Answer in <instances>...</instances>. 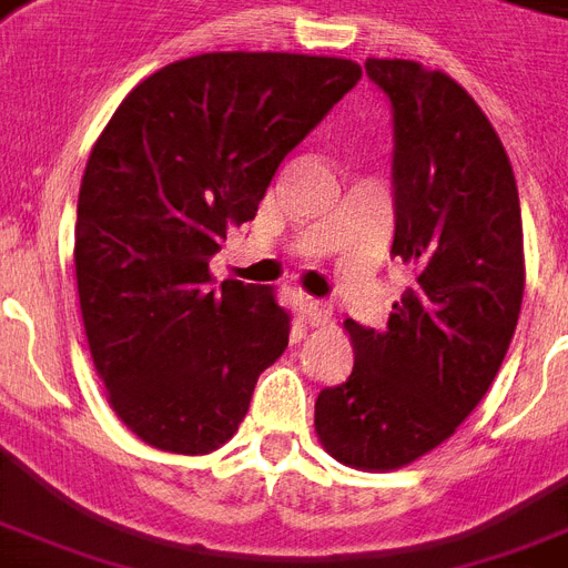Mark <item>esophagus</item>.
I'll return each mask as SVG.
<instances>
[{"instance_id": "34e87169", "label": "esophagus", "mask_w": 568, "mask_h": 568, "mask_svg": "<svg viewBox=\"0 0 568 568\" xmlns=\"http://www.w3.org/2000/svg\"><path fill=\"white\" fill-rule=\"evenodd\" d=\"M301 318L310 324V327H321L329 321V306L327 303L315 301V297H303L301 301Z\"/></svg>"}]
</instances>
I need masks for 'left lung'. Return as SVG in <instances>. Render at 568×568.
Returning <instances> with one entry per match:
<instances>
[{
    "label": "left lung",
    "mask_w": 568,
    "mask_h": 568,
    "mask_svg": "<svg viewBox=\"0 0 568 568\" xmlns=\"http://www.w3.org/2000/svg\"><path fill=\"white\" fill-rule=\"evenodd\" d=\"M395 109V241L413 280L383 329L345 321L347 383L315 400L329 457L359 471L415 463L489 392L525 294L519 189L501 138L442 70L368 58Z\"/></svg>",
    "instance_id": "1"
}]
</instances>
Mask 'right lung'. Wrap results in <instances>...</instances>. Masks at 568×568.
Wrapping results in <instances>:
<instances>
[{
    "label": "right lung",
    "instance_id": "right-lung-1",
    "mask_svg": "<svg viewBox=\"0 0 568 568\" xmlns=\"http://www.w3.org/2000/svg\"><path fill=\"white\" fill-rule=\"evenodd\" d=\"M359 75L347 58L203 52L146 75L97 138L75 212L79 306L111 409L146 445H226L288 347L274 288L214 285L209 258Z\"/></svg>",
    "mask_w": 568,
    "mask_h": 568
}]
</instances>
